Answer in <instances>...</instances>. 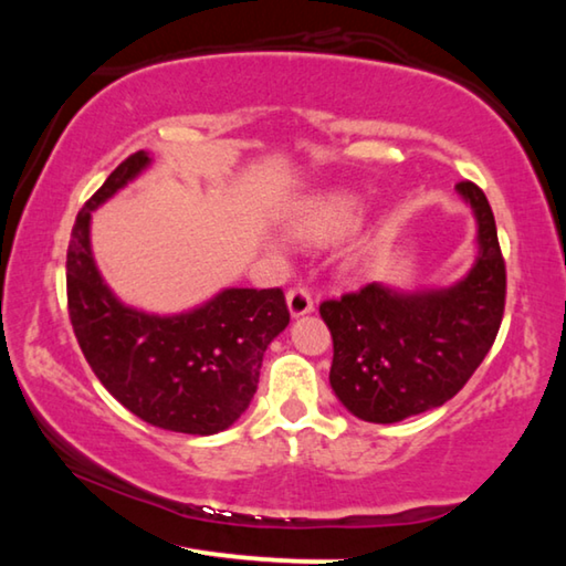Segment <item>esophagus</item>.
Here are the masks:
<instances>
[{"label": "esophagus", "instance_id": "34e87169", "mask_svg": "<svg viewBox=\"0 0 566 566\" xmlns=\"http://www.w3.org/2000/svg\"><path fill=\"white\" fill-rule=\"evenodd\" d=\"M286 306H290L292 317H304V314H310L314 310L310 290H306V286H292V290L286 292Z\"/></svg>", "mask_w": 566, "mask_h": 566}]
</instances>
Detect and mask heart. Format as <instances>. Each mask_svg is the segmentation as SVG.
Returning <instances> with one entry per match:
<instances>
[{"label":"heart","mask_w":566,"mask_h":566,"mask_svg":"<svg viewBox=\"0 0 566 566\" xmlns=\"http://www.w3.org/2000/svg\"><path fill=\"white\" fill-rule=\"evenodd\" d=\"M361 199L354 195H322L304 202L290 219V232L310 244H332L347 237L361 219Z\"/></svg>","instance_id":"1"}]
</instances>
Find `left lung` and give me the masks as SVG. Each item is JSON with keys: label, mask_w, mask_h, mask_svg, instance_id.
Listing matches in <instances>:
<instances>
[{"label": "left lung", "mask_w": 566, "mask_h": 566, "mask_svg": "<svg viewBox=\"0 0 566 566\" xmlns=\"http://www.w3.org/2000/svg\"><path fill=\"white\" fill-rule=\"evenodd\" d=\"M457 191L476 219V260L444 290L399 292L371 282L319 304L332 332L329 385L354 417L395 424L442 407L492 349L506 294L492 207L472 181Z\"/></svg>", "instance_id": "left-lung-1"}]
</instances>
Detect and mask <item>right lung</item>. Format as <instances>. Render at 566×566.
Masks as SVG:
<instances>
[{
    "label": "right lung",
    "instance_id": "right-lung-1",
    "mask_svg": "<svg viewBox=\"0 0 566 566\" xmlns=\"http://www.w3.org/2000/svg\"><path fill=\"white\" fill-rule=\"evenodd\" d=\"M151 157L137 151L76 214L66 249V302L76 342L104 389L147 424L217 434L244 415L264 352L290 324L282 290L229 286L189 312L149 314L117 300L94 264L92 212L137 179Z\"/></svg>",
    "mask_w": 566,
    "mask_h": 566
}]
</instances>
